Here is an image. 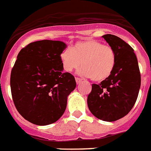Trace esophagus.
Returning <instances> with one entry per match:
<instances>
[{
    "label": "esophagus",
    "mask_w": 151,
    "mask_h": 151,
    "mask_svg": "<svg viewBox=\"0 0 151 151\" xmlns=\"http://www.w3.org/2000/svg\"><path fill=\"white\" fill-rule=\"evenodd\" d=\"M76 81L77 84H78V83H80L82 82V79L79 78H76Z\"/></svg>",
    "instance_id": "obj_1"
}]
</instances>
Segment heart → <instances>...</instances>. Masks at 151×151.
Segmentation results:
<instances>
[{
    "mask_svg": "<svg viewBox=\"0 0 151 151\" xmlns=\"http://www.w3.org/2000/svg\"><path fill=\"white\" fill-rule=\"evenodd\" d=\"M60 59L65 72L71 73L82 65L78 73L90 77L96 82H102L113 73L116 63V55L111 46L87 39L75 43L71 49L62 52Z\"/></svg>",
    "mask_w": 151,
    "mask_h": 151,
    "instance_id": "1",
    "label": "heart"
}]
</instances>
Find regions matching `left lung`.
Segmentation results:
<instances>
[{
	"mask_svg": "<svg viewBox=\"0 0 151 151\" xmlns=\"http://www.w3.org/2000/svg\"><path fill=\"white\" fill-rule=\"evenodd\" d=\"M103 38L114 49L116 63L109 78L92 85L87 103L96 117L113 122L128 114L134 107L140 88V73L137 56L130 45L113 35Z\"/></svg>",
	"mask_w": 151,
	"mask_h": 151,
	"instance_id": "1",
	"label": "left lung"
}]
</instances>
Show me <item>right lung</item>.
<instances>
[{
    "label": "right lung",
    "mask_w": 151,
    "mask_h": 151,
    "mask_svg": "<svg viewBox=\"0 0 151 151\" xmlns=\"http://www.w3.org/2000/svg\"><path fill=\"white\" fill-rule=\"evenodd\" d=\"M65 48L61 41L32 42L20 51L11 70V95L16 109L35 125L57 121L76 86L73 75L63 73L60 55Z\"/></svg>",
    "instance_id": "right-lung-1"
}]
</instances>
